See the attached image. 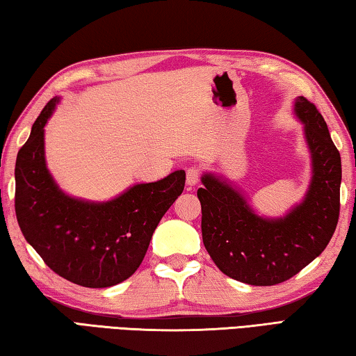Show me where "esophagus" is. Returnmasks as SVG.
Wrapping results in <instances>:
<instances>
[{
  "label": "esophagus",
  "instance_id": "1",
  "mask_svg": "<svg viewBox=\"0 0 356 356\" xmlns=\"http://www.w3.org/2000/svg\"><path fill=\"white\" fill-rule=\"evenodd\" d=\"M200 177H201L200 168L191 166V168H188V170H186V185H190V186L196 185L197 182H200Z\"/></svg>",
  "mask_w": 356,
  "mask_h": 356
}]
</instances>
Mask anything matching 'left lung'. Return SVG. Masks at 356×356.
<instances>
[{"instance_id": "obj_1", "label": "left lung", "mask_w": 356, "mask_h": 356, "mask_svg": "<svg viewBox=\"0 0 356 356\" xmlns=\"http://www.w3.org/2000/svg\"><path fill=\"white\" fill-rule=\"evenodd\" d=\"M293 116L303 125L311 160L305 196L280 216L259 215L231 180L204 171L197 197L202 242L222 273L251 286L292 278L327 248L339 218L341 155L317 108L298 95Z\"/></svg>"}]
</instances>
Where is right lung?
<instances>
[{"label":"right lung","instance_id":"1","mask_svg":"<svg viewBox=\"0 0 356 356\" xmlns=\"http://www.w3.org/2000/svg\"><path fill=\"white\" fill-rule=\"evenodd\" d=\"M61 97H53L33 124L15 161V213L26 242L53 272L83 287L104 289L130 278L172 202L185 171L135 184L108 201L65 193L45 160V125Z\"/></svg>","mask_w":356,"mask_h":356}]
</instances>
